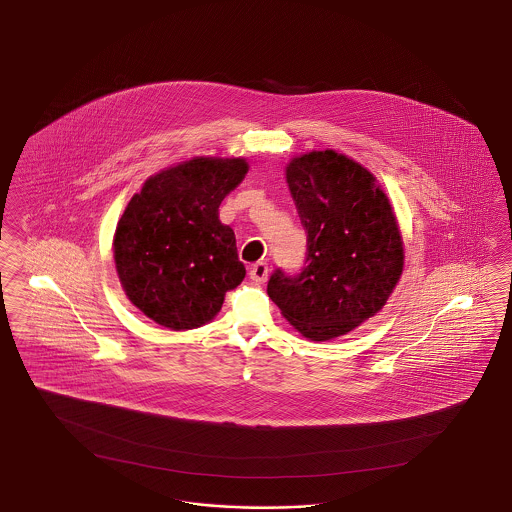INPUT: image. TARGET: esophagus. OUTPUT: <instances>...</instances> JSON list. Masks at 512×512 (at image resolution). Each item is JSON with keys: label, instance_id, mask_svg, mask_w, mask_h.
Returning a JSON list of instances; mask_svg holds the SVG:
<instances>
[{"label": "esophagus", "instance_id": "obj_1", "mask_svg": "<svg viewBox=\"0 0 512 512\" xmlns=\"http://www.w3.org/2000/svg\"><path fill=\"white\" fill-rule=\"evenodd\" d=\"M249 278L253 280V282L263 283L266 278H268V265L266 263H255V265L249 268Z\"/></svg>", "mask_w": 512, "mask_h": 512}]
</instances>
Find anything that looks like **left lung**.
<instances>
[{"label": "left lung", "instance_id": "obj_1", "mask_svg": "<svg viewBox=\"0 0 512 512\" xmlns=\"http://www.w3.org/2000/svg\"><path fill=\"white\" fill-rule=\"evenodd\" d=\"M285 179L308 232L299 276L276 270L268 297L314 342L376 316L403 274L405 247L388 194L359 162L333 149L289 160Z\"/></svg>", "mask_w": 512, "mask_h": 512}]
</instances>
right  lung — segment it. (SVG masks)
<instances>
[{"mask_svg": "<svg viewBox=\"0 0 512 512\" xmlns=\"http://www.w3.org/2000/svg\"><path fill=\"white\" fill-rule=\"evenodd\" d=\"M246 159L194 157L145 179L124 208L113 259L128 300L166 329L212 321L240 285L234 230L219 221L223 198L246 177Z\"/></svg>", "mask_w": 512, "mask_h": 512, "instance_id": "add662e5", "label": "right lung"}]
</instances>
